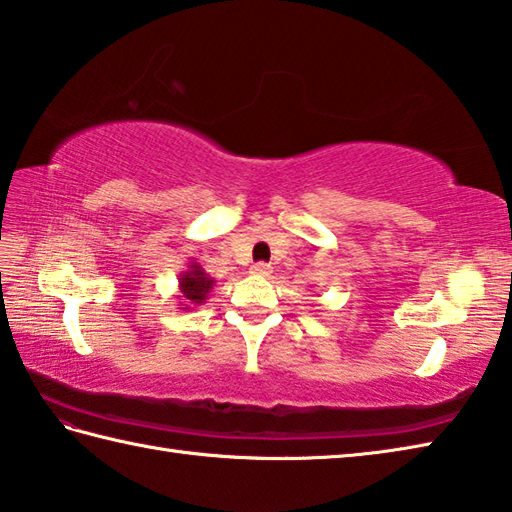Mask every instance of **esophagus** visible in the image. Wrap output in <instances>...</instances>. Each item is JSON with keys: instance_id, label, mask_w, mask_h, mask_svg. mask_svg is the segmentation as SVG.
<instances>
[{"instance_id": "esophagus-1", "label": "esophagus", "mask_w": 512, "mask_h": 512, "mask_svg": "<svg viewBox=\"0 0 512 512\" xmlns=\"http://www.w3.org/2000/svg\"><path fill=\"white\" fill-rule=\"evenodd\" d=\"M254 276H260V278H267V276H271V265H267V263H256L252 269Z\"/></svg>"}]
</instances>
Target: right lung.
Returning <instances> with one entry per match:
<instances>
[{"instance_id": "obj_1", "label": "right lung", "mask_w": 512, "mask_h": 512, "mask_svg": "<svg viewBox=\"0 0 512 512\" xmlns=\"http://www.w3.org/2000/svg\"><path fill=\"white\" fill-rule=\"evenodd\" d=\"M216 280L207 274V271L196 263V260H190L187 263V269L179 274V307L183 311L194 309L198 305H203L207 296L212 294Z\"/></svg>"}]
</instances>
